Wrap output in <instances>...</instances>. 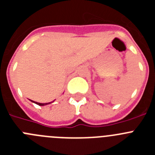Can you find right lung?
I'll use <instances>...</instances> for the list:
<instances>
[{
  "label": "right lung",
  "mask_w": 155,
  "mask_h": 155,
  "mask_svg": "<svg viewBox=\"0 0 155 155\" xmlns=\"http://www.w3.org/2000/svg\"><path fill=\"white\" fill-rule=\"evenodd\" d=\"M31 102H35V104H37V105H41V106H42V105H47V104H50V102H49V103H39V102H34V101H32V100H31Z\"/></svg>",
  "instance_id": "1"
}]
</instances>
